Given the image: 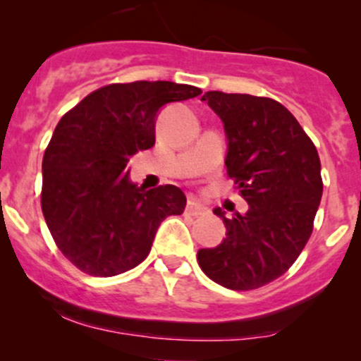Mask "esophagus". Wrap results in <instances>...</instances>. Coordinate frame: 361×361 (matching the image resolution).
I'll return each mask as SVG.
<instances>
[{
	"mask_svg": "<svg viewBox=\"0 0 361 361\" xmlns=\"http://www.w3.org/2000/svg\"><path fill=\"white\" fill-rule=\"evenodd\" d=\"M185 214L192 215V217H198V215L207 214V209L204 205L197 204L195 200H188V204H186V207H185Z\"/></svg>",
	"mask_w": 361,
	"mask_h": 361,
	"instance_id": "esophagus-1",
	"label": "esophagus"
}]
</instances>
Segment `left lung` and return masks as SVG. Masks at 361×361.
Masks as SVG:
<instances>
[{
	"label": "left lung",
	"instance_id": "8db88e82",
	"mask_svg": "<svg viewBox=\"0 0 361 361\" xmlns=\"http://www.w3.org/2000/svg\"><path fill=\"white\" fill-rule=\"evenodd\" d=\"M202 100L221 117L229 149L227 176L250 210L226 224V239L197 255L202 271L231 290H255L295 263L321 204V159L304 128L281 103L241 93L207 91Z\"/></svg>",
	"mask_w": 361,
	"mask_h": 361
}]
</instances>
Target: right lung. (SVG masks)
Masks as SVG:
<instances>
[{"mask_svg":"<svg viewBox=\"0 0 361 361\" xmlns=\"http://www.w3.org/2000/svg\"><path fill=\"white\" fill-rule=\"evenodd\" d=\"M200 93L171 81L114 82L62 115L44 152L40 204L57 247L78 270H132L147 258L159 224L183 214L178 186L144 190L128 181L126 166L154 146L161 106Z\"/></svg>","mask_w":361,"mask_h":361,"instance_id":"add662e5","label":"right lung"}]
</instances>
